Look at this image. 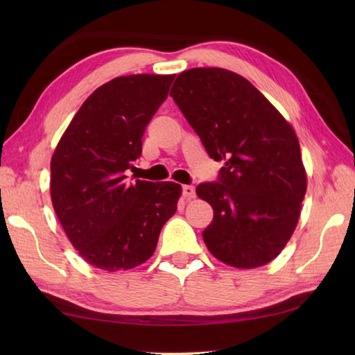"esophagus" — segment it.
<instances>
[{
	"instance_id": "esophagus-1",
	"label": "esophagus",
	"mask_w": 355,
	"mask_h": 355,
	"mask_svg": "<svg viewBox=\"0 0 355 355\" xmlns=\"http://www.w3.org/2000/svg\"><path fill=\"white\" fill-rule=\"evenodd\" d=\"M183 197L184 198H195V187L191 184L183 186Z\"/></svg>"
}]
</instances>
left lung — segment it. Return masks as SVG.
<instances>
[{
	"instance_id": "8db88e82",
	"label": "left lung",
	"mask_w": 355,
	"mask_h": 355,
	"mask_svg": "<svg viewBox=\"0 0 355 355\" xmlns=\"http://www.w3.org/2000/svg\"><path fill=\"white\" fill-rule=\"evenodd\" d=\"M171 96L209 157L224 164L216 182L197 186L214 209L202 232L209 252L232 267L266 266L291 238L306 192L293 128L250 82L224 69L180 73Z\"/></svg>"
}]
</instances>
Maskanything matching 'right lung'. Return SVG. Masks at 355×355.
<instances>
[{
    "instance_id": "1",
    "label": "right lung",
    "mask_w": 355,
    "mask_h": 355,
    "mask_svg": "<svg viewBox=\"0 0 355 355\" xmlns=\"http://www.w3.org/2000/svg\"><path fill=\"white\" fill-rule=\"evenodd\" d=\"M173 74L110 80L82 103L51 157L50 192L59 223L92 266L128 270L153 256L182 186L128 182L141 137L166 101Z\"/></svg>"
}]
</instances>
